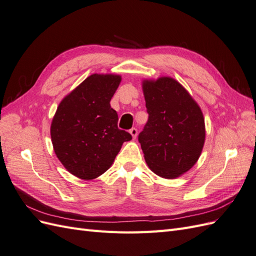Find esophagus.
<instances>
[{
	"label": "esophagus",
	"mask_w": 256,
	"mask_h": 256,
	"mask_svg": "<svg viewBox=\"0 0 256 256\" xmlns=\"http://www.w3.org/2000/svg\"><path fill=\"white\" fill-rule=\"evenodd\" d=\"M129 132H130L131 136H132V138L134 140V138H136V136H138V129H136V128H131V129L129 130Z\"/></svg>",
	"instance_id": "obj_1"
}]
</instances>
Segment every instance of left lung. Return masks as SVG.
Instances as JSON below:
<instances>
[{"instance_id": "left-lung-1", "label": "left lung", "mask_w": 256, "mask_h": 256, "mask_svg": "<svg viewBox=\"0 0 256 256\" xmlns=\"http://www.w3.org/2000/svg\"><path fill=\"white\" fill-rule=\"evenodd\" d=\"M142 90L148 120L138 142L147 166L162 178L174 180L194 166L205 143L200 106L171 76L145 79Z\"/></svg>"}]
</instances>
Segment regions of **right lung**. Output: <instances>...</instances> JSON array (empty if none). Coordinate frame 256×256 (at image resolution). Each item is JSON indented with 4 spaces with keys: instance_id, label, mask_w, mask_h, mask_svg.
I'll return each mask as SVG.
<instances>
[{
    "instance_id": "add662e5",
    "label": "right lung",
    "mask_w": 256,
    "mask_h": 256,
    "mask_svg": "<svg viewBox=\"0 0 256 256\" xmlns=\"http://www.w3.org/2000/svg\"><path fill=\"white\" fill-rule=\"evenodd\" d=\"M120 74L88 76L60 102L51 122L54 152L67 171L84 180L102 175L113 164L124 142L132 136L118 129L110 102Z\"/></svg>"
}]
</instances>
